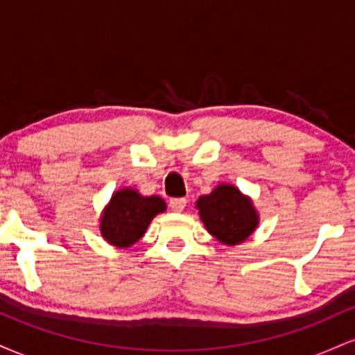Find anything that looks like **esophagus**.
<instances>
[{
	"instance_id": "esophagus-1",
	"label": "esophagus",
	"mask_w": 355,
	"mask_h": 355,
	"mask_svg": "<svg viewBox=\"0 0 355 355\" xmlns=\"http://www.w3.org/2000/svg\"><path fill=\"white\" fill-rule=\"evenodd\" d=\"M168 205L173 211H183V209H185V205H187V200L185 198H172Z\"/></svg>"
}]
</instances>
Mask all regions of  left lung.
Instances as JSON below:
<instances>
[{
  "instance_id": "left-lung-1",
  "label": "left lung",
  "mask_w": 355,
  "mask_h": 355,
  "mask_svg": "<svg viewBox=\"0 0 355 355\" xmlns=\"http://www.w3.org/2000/svg\"><path fill=\"white\" fill-rule=\"evenodd\" d=\"M197 209L209 234L230 247L245 242L259 225L254 202L229 183H220L211 193L202 195Z\"/></svg>"
}]
</instances>
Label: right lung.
Masks as SVG:
<instances>
[{
    "label": "right lung",
    "instance_id": "right-lung-1",
    "mask_svg": "<svg viewBox=\"0 0 355 355\" xmlns=\"http://www.w3.org/2000/svg\"><path fill=\"white\" fill-rule=\"evenodd\" d=\"M165 210L166 203L157 195L144 197L133 189L118 190L100 218L101 237L115 247H132L144 237L155 215Z\"/></svg>",
    "mask_w": 355,
    "mask_h": 355
}]
</instances>
